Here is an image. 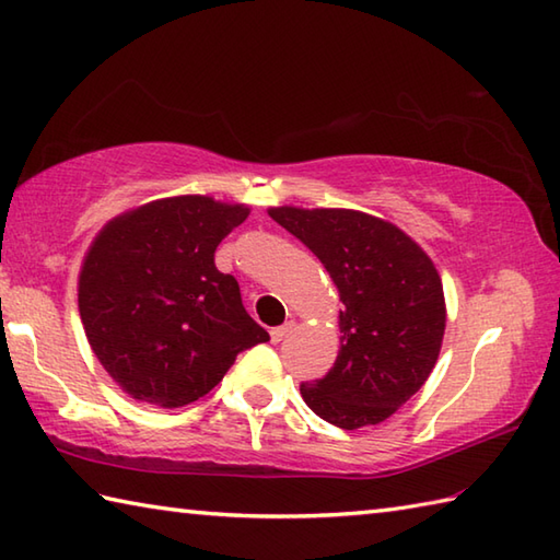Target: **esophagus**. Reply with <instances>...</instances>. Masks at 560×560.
Segmentation results:
<instances>
[{
    "label": "esophagus",
    "mask_w": 560,
    "mask_h": 560,
    "mask_svg": "<svg viewBox=\"0 0 560 560\" xmlns=\"http://www.w3.org/2000/svg\"><path fill=\"white\" fill-rule=\"evenodd\" d=\"M293 329H295V323H287V325H281V327H273V329L269 331L271 341H273V343H281L283 339H287V337L291 335Z\"/></svg>",
    "instance_id": "1"
}]
</instances>
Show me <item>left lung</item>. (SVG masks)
I'll return each instance as SVG.
<instances>
[{
  "label": "left lung",
  "mask_w": 560,
  "mask_h": 560,
  "mask_svg": "<svg viewBox=\"0 0 560 560\" xmlns=\"http://www.w3.org/2000/svg\"><path fill=\"white\" fill-rule=\"evenodd\" d=\"M269 217L313 249L343 303L339 355L301 385L305 404L343 431L389 419L423 387L443 343L445 295L431 257L363 211L273 207Z\"/></svg>",
  "instance_id": "1"
}]
</instances>
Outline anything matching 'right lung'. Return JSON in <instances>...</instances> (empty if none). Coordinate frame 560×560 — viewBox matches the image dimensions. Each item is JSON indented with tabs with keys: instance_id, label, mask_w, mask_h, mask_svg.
Returning <instances> with one entry per match:
<instances>
[{
	"instance_id": "1",
	"label": "right lung",
	"mask_w": 560,
	"mask_h": 560,
	"mask_svg": "<svg viewBox=\"0 0 560 560\" xmlns=\"http://www.w3.org/2000/svg\"><path fill=\"white\" fill-rule=\"evenodd\" d=\"M245 205L168 197L105 223L79 273V313L101 365L137 401L177 409L217 387L235 355L269 341L241 287L213 265Z\"/></svg>"
}]
</instances>
